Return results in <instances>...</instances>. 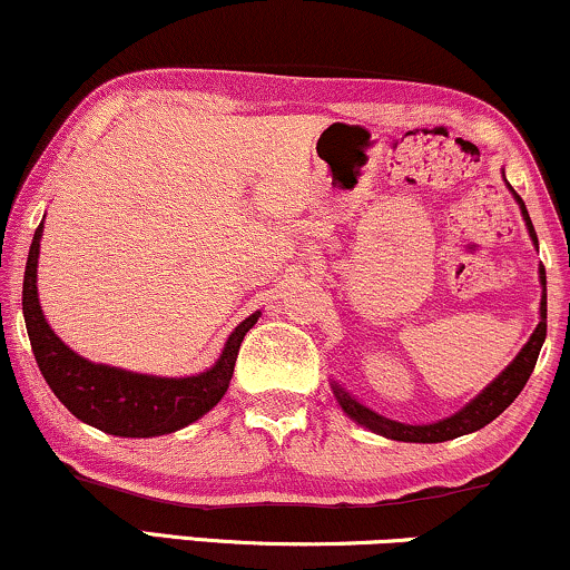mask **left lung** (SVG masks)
<instances>
[{"label": "left lung", "instance_id": "obj_1", "mask_svg": "<svg viewBox=\"0 0 570 570\" xmlns=\"http://www.w3.org/2000/svg\"><path fill=\"white\" fill-rule=\"evenodd\" d=\"M515 199H518V205H521L523 220H525V226H529L531 239L537 242V232H534V226H531L529 213H525L523 199L518 197V194H515ZM539 278H542V307H539V313H542V321H539L537 331L531 334L529 342H525V347L518 352V357L513 360V363H510L508 368L502 371L500 376H497L492 384H489L484 392L479 394L476 400L468 402V405L460 410V413L444 417V421L429 423V426H410V423L389 421V417L373 413V410L360 405L357 400H352L347 392H342V389L334 384V394H336L338 405H342L344 413H347L352 421H357L360 426L376 431V434L386 436V439H397V442L434 444V442H446V439H455V436L471 434V431L484 429L487 423H492L494 417L500 415L505 407H510V402H513L518 394H521V389L525 386V381H529L531 371H534L539 350H542V344H544V336H547V276H544V265L539 268Z\"/></svg>", "mask_w": 570, "mask_h": 570}]
</instances>
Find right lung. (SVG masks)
Here are the masks:
<instances>
[{"label":"right lung","mask_w":570,"mask_h":570,"mask_svg":"<svg viewBox=\"0 0 570 570\" xmlns=\"http://www.w3.org/2000/svg\"><path fill=\"white\" fill-rule=\"evenodd\" d=\"M41 223L36 228L31 249H28L26 276H23V315L28 338L39 371L55 397L73 413L78 421L89 426L107 431L115 436H160L178 431L197 421L218 405L228 384H232L236 355L255 326L261 313L249 315L232 331L218 363L210 371L189 379H160L144 376L110 368V365H97L76 355L73 350L65 347L41 313L39 294H36V263H39V239Z\"/></svg>","instance_id":"right-lung-1"}]
</instances>
